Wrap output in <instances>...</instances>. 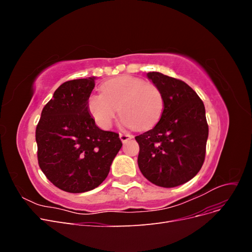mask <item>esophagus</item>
<instances>
[{"instance_id":"obj_1","label":"esophagus","mask_w":252,"mask_h":252,"mask_svg":"<svg viewBox=\"0 0 252 252\" xmlns=\"http://www.w3.org/2000/svg\"><path fill=\"white\" fill-rule=\"evenodd\" d=\"M132 138H133L132 134H129V133H120V139H121V141L123 142V143H125V142H127V141H129V140H131Z\"/></svg>"}]
</instances>
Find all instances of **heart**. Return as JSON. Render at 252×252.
I'll return each instance as SVG.
<instances>
[{
	"label": "heart",
	"instance_id": "obj_1",
	"mask_svg": "<svg viewBox=\"0 0 252 252\" xmlns=\"http://www.w3.org/2000/svg\"><path fill=\"white\" fill-rule=\"evenodd\" d=\"M101 94H91L88 110L98 126L109 128L119 110L123 124L145 130L162 116L163 94L154 84L140 78L122 75L105 82Z\"/></svg>",
	"mask_w": 252,
	"mask_h": 252
}]
</instances>
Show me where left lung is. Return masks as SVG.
Wrapping results in <instances>:
<instances>
[{
    "mask_svg": "<svg viewBox=\"0 0 252 252\" xmlns=\"http://www.w3.org/2000/svg\"><path fill=\"white\" fill-rule=\"evenodd\" d=\"M147 78L161 90L164 109L154 128L135 136L139 168L152 184L177 187L203 166L208 139L205 106L185 82L155 71Z\"/></svg>",
    "mask_w": 252,
    "mask_h": 252,
    "instance_id": "8db88e82",
    "label": "left lung"
}]
</instances>
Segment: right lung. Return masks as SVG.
I'll list each match as a JSON object with an SVG mask.
<instances>
[{"instance_id":"1","label":"right lung","mask_w":252,"mask_h":252,"mask_svg":"<svg viewBox=\"0 0 252 252\" xmlns=\"http://www.w3.org/2000/svg\"><path fill=\"white\" fill-rule=\"evenodd\" d=\"M95 77L63 83L45 105L35 130L37 161L46 178L66 192L96 188L122 147L119 133L95 125L88 98Z\"/></svg>"}]
</instances>
